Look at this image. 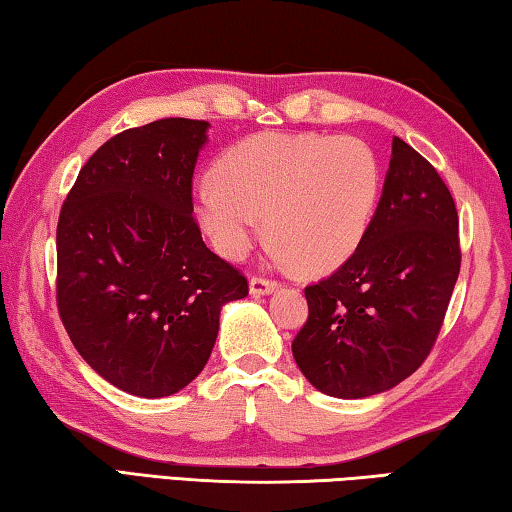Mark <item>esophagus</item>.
<instances>
[{"label": "esophagus", "instance_id": "esophagus-1", "mask_svg": "<svg viewBox=\"0 0 512 512\" xmlns=\"http://www.w3.org/2000/svg\"><path fill=\"white\" fill-rule=\"evenodd\" d=\"M275 289H277L275 280H268L264 275L250 277V293H253V296H266V293H273Z\"/></svg>", "mask_w": 512, "mask_h": 512}]
</instances>
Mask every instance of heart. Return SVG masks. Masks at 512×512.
<instances>
[{
	"mask_svg": "<svg viewBox=\"0 0 512 512\" xmlns=\"http://www.w3.org/2000/svg\"><path fill=\"white\" fill-rule=\"evenodd\" d=\"M196 189V219L223 257L241 259L266 235L300 271L343 264L370 228L381 164L357 137L259 133L230 146Z\"/></svg>",
	"mask_w": 512,
	"mask_h": 512,
	"instance_id": "heart-1",
	"label": "heart"
}]
</instances>
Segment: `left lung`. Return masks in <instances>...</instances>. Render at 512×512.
<instances>
[{
	"label": "left lung",
	"instance_id": "1",
	"mask_svg": "<svg viewBox=\"0 0 512 512\" xmlns=\"http://www.w3.org/2000/svg\"><path fill=\"white\" fill-rule=\"evenodd\" d=\"M461 271L458 212L438 171L393 137L384 192L345 264L305 287L309 318L291 343L320 393L359 400L429 357Z\"/></svg>",
	"mask_w": 512,
	"mask_h": 512
}]
</instances>
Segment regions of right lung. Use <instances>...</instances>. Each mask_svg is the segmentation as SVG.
Segmentation results:
<instances>
[{"label":"right lung","mask_w":512,"mask_h":512,"mask_svg":"<svg viewBox=\"0 0 512 512\" xmlns=\"http://www.w3.org/2000/svg\"><path fill=\"white\" fill-rule=\"evenodd\" d=\"M207 121L169 117L128 128L83 164L60 207L56 302L92 370L137 397L198 377L221 307L248 280L205 246L192 178Z\"/></svg>","instance_id":"right-lung-1"}]
</instances>
